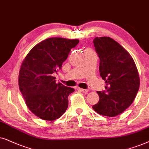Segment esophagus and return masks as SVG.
<instances>
[{
  "label": "esophagus",
  "instance_id": "34e87169",
  "mask_svg": "<svg viewBox=\"0 0 149 149\" xmlns=\"http://www.w3.org/2000/svg\"><path fill=\"white\" fill-rule=\"evenodd\" d=\"M79 90H80L81 92H82V93H88V89H84V88H79Z\"/></svg>",
  "mask_w": 149,
  "mask_h": 149
}]
</instances>
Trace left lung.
<instances>
[{
    "instance_id": "left-lung-1",
    "label": "left lung",
    "mask_w": 149,
    "mask_h": 149,
    "mask_svg": "<svg viewBox=\"0 0 149 149\" xmlns=\"http://www.w3.org/2000/svg\"><path fill=\"white\" fill-rule=\"evenodd\" d=\"M93 43L100 60V76L106 85V90L97 92L100 101L92 108L102 116H117L136 98L140 86L138 69L130 53L113 39L95 37Z\"/></svg>"
}]
</instances>
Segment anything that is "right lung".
Segmentation results:
<instances>
[{"label":"right lung","mask_w":149,"mask_h":149,"mask_svg":"<svg viewBox=\"0 0 149 149\" xmlns=\"http://www.w3.org/2000/svg\"><path fill=\"white\" fill-rule=\"evenodd\" d=\"M78 39L52 37L35 45L22 63L19 88L28 108L45 120L60 118L68 107V96L75 90L56 82L54 76L62 67Z\"/></svg>","instance_id":"add662e5"}]
</instances>
